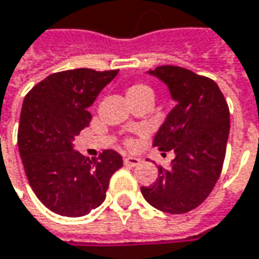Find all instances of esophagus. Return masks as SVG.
<instances>
[{"instance_id": "esophagus-1", "label": "esophagus", "mask_w": 259, "mask_h": 259, "mask_svg": "<svg viewBox=\"0 0 259 259\" xmlns=\"http://www.w3.org/2000/svg\"><path fill=\"white\" fill-rule=\"evenodd\" d=\"M124 164L130 167L139 166L140 164V159H137V157H124Z\"/></svg>"}]
</instances>
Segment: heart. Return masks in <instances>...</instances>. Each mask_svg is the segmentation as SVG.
Segmentation results:
<instances>
[{
    "instance_id": "1",
    "label": "heart",
    "mask_w": 259,
    "mask_h": 259,
    "mask_svg": "<svg viewBox=\"0 0 259 259\" xmlns=\"http://www.w3.org/2000/svg\"><path fill=\"white\" fill-rule=\"evenodd\" d=\"M139 95H152L153 96V89L149 85H144V83H135V85H132L127 89V99H132V98L139 96ZM124 143H126L127 147H132L135 144V140L133 139H127Z\"/></svg>"
}]
</instances>
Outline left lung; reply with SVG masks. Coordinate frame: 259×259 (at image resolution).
<instances>
[{
    "label": "left lung",
    "instance_id": "1",
    "mask_svg": "<svg viewBox=\"0 0 259 259\" xmlns=\"http://www.w3.org/2000/svg\"><path fill=\"white\" fill-rule=\"evenodd\" d=\"M149 73L163 80L177 102L154 136L153 147L173 150L176 157L170 168L159 167V179L142 187V194L157 210L184 214L210 196L221 174L230 110L212 79L174 65L157 66Z\"/></svg>",
    "mask_w": 259,
    "mask_h": 259
}]
</instances>
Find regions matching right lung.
Instances as JSON below:
<instances>
[{"label":"right lung","instance_id":"obj_1","mask_svg":"<svg viewBox=\"0 0 259 259\" xmlns=\"http://www.w3.org/2000/svg\"><path fill=\"white\" fill-rule=\"evenodd\" d=\"M117 72H56L24 99L18 149L26 179L39 201L59 215L82 217L99 207L112 174L123 166L115 150H103L98 159L73 150L75 137L92 120L88 109Z\"/></svg>","mask_w":259,"mask_h":259}]
</instances>
